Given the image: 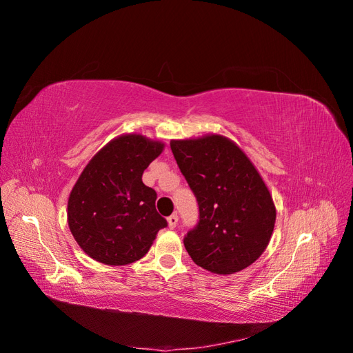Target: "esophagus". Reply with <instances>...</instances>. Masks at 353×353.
<instances>
[{
    "label": "esophagus",
    "instance_id": "34e87169",
    "mask_svg": "<svg viewBox=\"0 0 353 353\" xmlns=\"http://www.w3.org/2000/svg\"><path fill=\"white\" fill-rule=\"evenodd\" d=\"M176 223H178V215H176V213H174V215H170L168 218V227L170 230H174L176 227Z\"/></svg>",
    "mask_w": 353,
    "mask_h": 353
}]
</instances>
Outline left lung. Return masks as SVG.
Masks as SVG:
<instances>
[{"instance_id":"8db88e82","label":"left lung","mask_w":353,"mask_h":353,"mask_svg":"<svg viewBox=\"0 0 353 353\" xmlns=\"http://www.w3.org/2000/svg\"><path fill=\"white\" fill-rule=\"evenodd\" d=\"M170 148L199 201L200 221L184 239L191 259L219 275L248 268L270 244L276 218L258 169L219 134L172 140Z\"/></svg>"}]
</instances>
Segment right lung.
I'll use <instances>...</instances> for the list:
<instances>
[{"mask_svg":"<svg viewBox=\"0 0 353 353\" xmlns=\"http://www.w3.org/2000/svg\"><path fill=\"white\" fill-rule=\"evenodd\" d=\"M163 148L160 140L122 134L83 168L68 200V223L94 261L110 266L140 261L168 225L156 210V191L143 183L144 169Z\"/></svg>","mask_w":353,"mask_h":353,"instance_id":"1","label":"right lung"}]
</instances>
